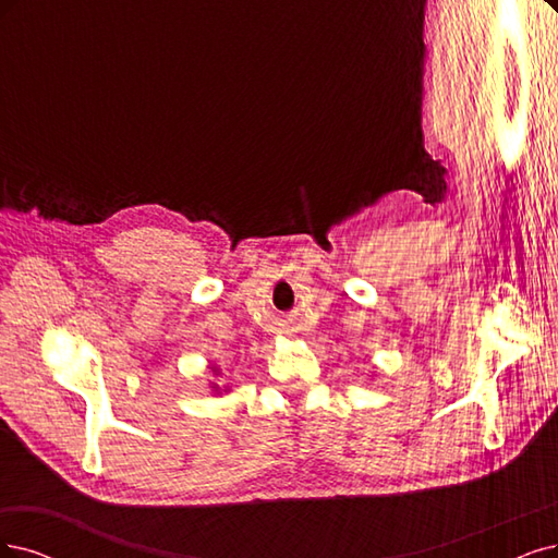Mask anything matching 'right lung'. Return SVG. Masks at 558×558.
Segmentation results:
<instances>
[{"label": "right lung", "instance_id": "1", "mask_svg": "<svg viewBox=\"0 0 558 558\" xmlns=\"http://www.w3.org/2000/svg\"><path fill=\"white\" fill-rule=\"evenodd\" d=\"M211 369H214V373H216V375H218V367H211ZM211 388H216V393H218V390H220V388H218V386H216V384H214V386H211Z\"/></svg>", "mask_w": 558, "mask_h": 558}]
</instances>
